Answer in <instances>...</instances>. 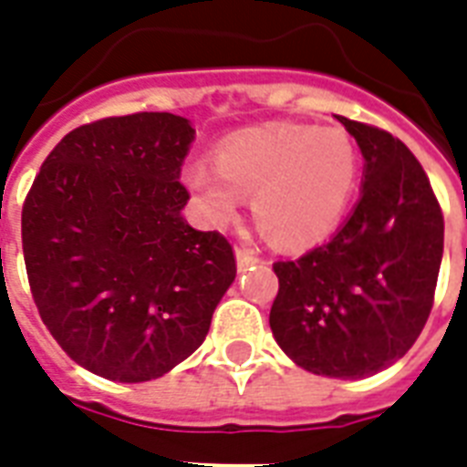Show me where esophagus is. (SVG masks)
Listing matches in <instances>:
<instances>
[{"label": "esophagus", "mask_w": 467, "mask_h": 467, "mask_svg": "<svg viewBox=\"0 0 467 467\" xmlns=\"http://www.w3.org/2000/svg\"><path fill=\"white\" fill-rule=\"evenodd\" d=\"M234 256H237V266H240V271H242V269H247V266H252V264L259 262V256H256L254 252H252V249L237 247V252H234Z\"/></svg>", "instance_id": "obj_1"}]
</instances>
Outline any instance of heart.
I'll return each instance as SVG.
<instances>
[{
    "label": "heart",
    "mask_w": 467,
    "mask_h": 467,
    "mask_svg": "<svg viewBox=\"0 0 467 467\" xmlns=\"http://www.w3.org/2000/svg\"><path fill=\"white\" fill-rule=\"evenodd\" d=\"M358 157L341 128L276 123L227 138L215 167L191 161L186 183L215 223L234 218L252 193L259 230L278 247H300L325 237L354 193Z\"/></svg>",
    "instance_id": "heart-1"
}]
</instances>
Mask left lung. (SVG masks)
<instances>
[{"label":"left lung","instance_id":"obj_1","mask_svg":"<svg viewBox=\"0 0 467 467\" xmlns=\"http://www.w3.org/2000/svg\"><path fill=\"white\" fill-rule=\"evenodd\" d=\"M337 120L366 160L361 198L327 244L274 264L278 296L269 325L300 368L356 380L402 358L427 325L443 213L405 142L376 126Z\"/></svg>","mask_w":467,"mask_h":467}]
</instances>
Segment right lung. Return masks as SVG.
Instances as JSON below:
<instances>
[{"label": "right lung", "mask_w": 467, "mask_h": 467, "mask_svg": "<svg viewBox=\"0 0 467 467\" xmlns=\"http://www.w3.org/2000/svg\"><path fill=\"white\" fill-rule=\"evenodd\" d=\"M193 138L174 113L94 120L55 145L26 196L40 319L72 361L109 380L145 383L189 358L237 274L230 242L182 215Z\"/></svg>", "instance_id": "right-lung-1"}]
</instances>
